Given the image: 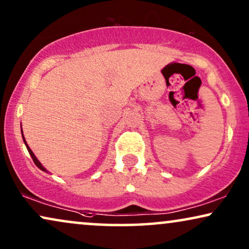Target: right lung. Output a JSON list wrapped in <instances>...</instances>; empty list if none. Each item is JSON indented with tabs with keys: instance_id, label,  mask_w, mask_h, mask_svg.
<instances>
[{
	"instance_id": "1",
	"label": "right lung",
	"mask_w": 249,
	"mask_h": 249,
	"mask_svg": "<svg viewBox=\"0 0 249 249\" xmlns=\"http://www.w3.org/2000/svg\"><path fill=\"white\" fill-rule=\"evenodd\" d=\"M21 135H23V130H21ZM23 140H24V142H25V138H24V137H23ZM25 144H26V148H27L28 153H30V155H31V157H32V160H33L34 164H36V165L37 166V168H39L40 170H42V171H45V172H48V171H47V170H46L45 168H43V166H42V165H41V163H40L39 161H37V159H36V155H34V154H33V152H32V150H31V149H30V147H28V146H27V143H26V142H25Z\"/></svg>"
}]
</instances>
